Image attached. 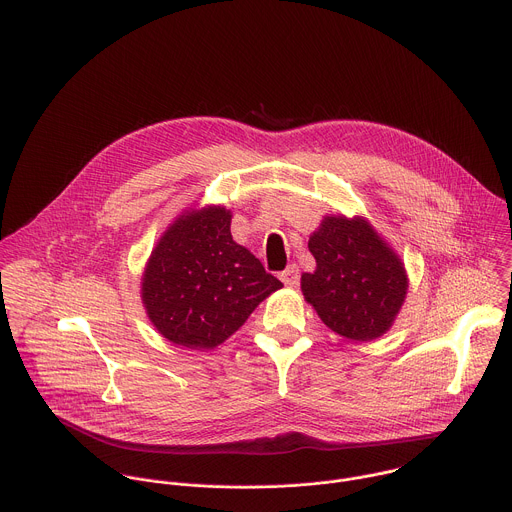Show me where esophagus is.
<instances>
[{"label": "esophagus", "mask_w": 512, "mask_h": 512, "mask_svg": "<svg viewBox=\"0 0 512 512\" xmlns=\"http://www.w3.org/2000/svg\"><path fill=\"white\" fill-rule=\"evenodd\" d=\"M279 279H281L287 287H297V283H299V267H297V265H289V267L279 275Z\"/></svg>", "instance_id": "obj_1"}]
</instances>
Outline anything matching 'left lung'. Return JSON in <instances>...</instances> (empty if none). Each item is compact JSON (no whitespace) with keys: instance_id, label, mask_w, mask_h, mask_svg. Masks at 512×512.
<instances>
[{"instance_id":"left-lung-1","label":"left lung","mask_w":512,"mask_h":512,"mask_svg":"<svg viewBox=\"0 0 512 512\" xmlns=\"http://www.w3.org/2000/svg\"><path fill=\"white\" fill-rule=\"evenodd\" d=\"M315 271L301 275L305 301L339 337L365 343L397 321L409 291L401 255L363 217L325 215L309 237Z\"/></svg>"}]
</instances>
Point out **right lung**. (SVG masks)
Masks as SVG:
<instances>
[{"instance_id": "add662e5", "label": "right lung", "mask_w": 512, "mask_h": 512, "mask_svg": "<svg viewBox=\"0 0 512 512\" xmlns=\"http://www.w3.org/2000/svg\"><path fill=\"white\" fill-rule=\"evenodd\" d=\"M225 205L183 209L161 233L141 273V303L173 345L209 351L239 331L283 283L231 235Z\"/></svg>"}]
</instances>
